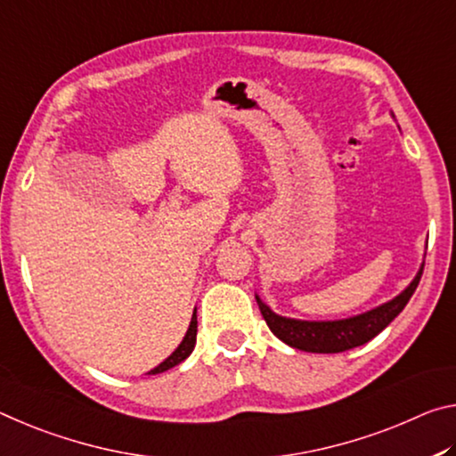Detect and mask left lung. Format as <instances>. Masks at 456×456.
I'll use <instances>...</instances> for the list:
<instances>
[{
	"label": "left lung",
	"instance_id": "8db88e82",
	"mask_svg": "<svg viewBox=\"0 0 456 456\" xmlns=\"http://www.w3.org/2000/svg\"><path fill=\"white\" fill-rule=\"evenodd\" d=\"M424 271V263L418 268L416 277L412 282L396 295L390 301H386L378 307L360 313V315L347 317V319H333V321H305V319H293L282 317L274 313L268 305L256 297L258 309L263 313L268 330H271L277 338L287 343V346L301 349V352L311 354H339L347 352V349L360 347L370 339H374L378 333H382L387 325L396 319L402 309L406 307L410 297L420 282Z\"/></svg>",
	"mask_w": 456,
	"mask_h": 456
}]
</instances>
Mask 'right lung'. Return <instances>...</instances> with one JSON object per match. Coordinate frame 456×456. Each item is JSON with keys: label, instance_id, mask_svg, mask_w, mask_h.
Segmentation results:
<instances>
[{"label": "right lung", "instance_id": "add662e5", "mask_svg": "<svg viewBox=\"0 0 456 456\" xmlns=\"http://www.w3.org/2000/svg\"><path fill=\"white\" fill-rule=\"evenodd\" d=\"M196 335H198V317H196V309H193V315H191L188 331H185L182 343H179V346L175 347V352L171 354L166 362H161L158 368L147 371V374H161V371H167L171 368H175V365L182 363L185 357H190V354L193 352V347H196Z\"/></svg>", "mask_w": 456, "mask_h": 456}]
</instances>
